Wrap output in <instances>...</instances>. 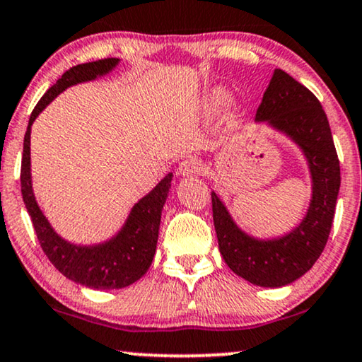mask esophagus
<instances>
[{"label":"esophagus","instance_id":"obj_1","mask_svg":"<svg viewBox=\"0 0 362 362\" xmlns=\"http://www.w3.org/2000/svg\"><path fill=\"white\" fill-rule=\"evenodd\" d=\"M202 171V163L194 156H189V158L182 160L180 165V175L182 176H194L199 175Z\"/></svg>","mask_w":362,"mask_h":362}]
</instances>
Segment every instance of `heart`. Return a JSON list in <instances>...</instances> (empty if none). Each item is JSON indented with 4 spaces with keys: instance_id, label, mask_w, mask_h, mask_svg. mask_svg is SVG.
Instances as JSON below:
<instances>
[{
    "instance_id": "1",
    "label": "heart",
    "mask_w": 362,
    "mask_h": 362,
    "mask_svg": "<svg viewBox=\"0 0 362 362\" xmlns=\"http://www.w3.org/2000/svg\"><path fill=\"white\" fill-rule=\"evenodd\" d=\"M227 99V91L222 88H214V90L207 94V106L211 111H216L217 107L222 106Z\"/></svg>"
}]
</instances>
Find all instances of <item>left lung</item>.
I'll use <instances>...</instances> for the list:
<instances>
[{"instance_id": "8db88e82", "label": "left lung", "mask_w": 362, "mask_h": 362, "mask_svg": "<svg viewBox=\"0 0 362 362\" xmlns=\"http://www.w3.org/2000/svg\"><path fill=\"white\" fill-rule=\"evenodd\" d=\"M256 120H268L303 150L313 180V194L302 223L286 237L261 242L245 235L216 192L212 216L218 250L235 274L251 284H291L315 264L328 242L339 191V160L320 101L308 88L277 68L264 91Z\"/></svg>"}]
</instances>
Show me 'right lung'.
Wrapping results in <instances>:
<instances>
[{
    "label": "right lung",
    "instance_id": "1",
    "mask_svg": "<svg viewBox=\"0 0 362 362\" xmlns=\"http://www.w3.org/2000/svg\"><path fill=\"white\" fill-rule=\"evenodd\" d=\"M117 64L119 59H101L71 66L47 90L30 114L21 161V192L42 250L62 274L93 289H120L130 286L150 268L158 240L161 209L171 187V175L161 180L153 191L135 204L125 227L111 242L98 246L70 245L52 230L34 199L30 185V125L42 109L65 88L106 75Z\"/></svg>",
    "mask_w": 362,
    "mask_h": 362
}]
</instances>
